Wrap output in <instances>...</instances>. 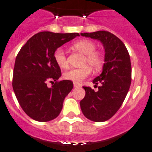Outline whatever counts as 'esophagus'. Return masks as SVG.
Here are the masks:
<instances>
[{
	"mask_svg": "<svg viewBox=\"0 0 152 152\" xmlns=\"http://www.w3.org/2000/svg\"><path fill=\"white\" fill-rule=\"evenodd\" d=\"M73 86H74V87H80V85H79L78 83H74Z\"/></svg>",
	"mask_w": 152,
	"mask_h": 152,
	"instance_id": "obj_1",
	"label": "esophagus"
}]
</instances>
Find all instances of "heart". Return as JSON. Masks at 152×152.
<instances>
[{
    "label": "heart",
    "mask_w": 152,
    "mask_h": 152,
    "mask_svg": "<svg viewBox=\"0 0 152 152\" xmlns=\"http://www.w3.org/2000/svg\"><path fill=\"white\" fill-rule=\"evenodd\" d=\"M74 48L83 55L85 58L83 65H89L92 69L99 70L104 64V58L100 53L95 51L97 46L94 42L90 40H81L73 44ZM54 59L59 67L65 69L68 67L67 58L62 48H57L54 52ZM91 74V69L88 66H83L80 69H71L63 74L65 80H71L74 83H80Z\"/></svg>",
    "instance_id": "b5f03b06"
}]
</instances>
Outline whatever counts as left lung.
Returning a JSON list of instances; mask_svg holds the SVG:
<instances>
[{
    "mask_svg": "<svg viewBox=\"0 0 152 152\" xmlns=\"http://www.w3.org/2000/svg\"><path fill=\"white\" fill-rule=\"evenodd\" d=\"M81 36L100 40L105 55L102 72L93 80L95 86L101 83L98 91L83 87L86 94L80 102V108L90 120L104 122L119 110L129 91L131 83L129 55L125 44L110 32L102 30L81 33Z\"/></svg>",
    "mask_w": 152,
    "mask_h": 152,
    "instance_id": "1",
    "label": "left lung"
}]
</instances>
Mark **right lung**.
<instances>
[{"mask_svg":"<svg viewBox=\"0 0 152 152\" xmlns=\"http://www.w3.org/2000/svg\"><path fill=\"white\" fill-rule=\"evenodd\" d=\"M77 36L78 33L40 32L29 39L17 55L12 87L21 108L34 120L48 122L60 114L73 83L58 81L61 72L54 52ZM48 82L55 83L48 88Z\"/></svg>","mask_w":152,"mask_h":152,"instance_id":"add662e5","label":"right lung"}]
</instances>
